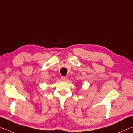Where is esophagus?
Wrapping results in <instances>:
<instances>
[{"instance_id": "esophagus-1", "label": "esophagus", "mask_w": 133, "mask_h": 133, "mask_svg": "<svg viewBox=\"0 0 133 133\" xmlns=\"http://www.w3.org/2000/svg\"><path fill=\"white\" fill-rule=\"evenodd\" d=\"M61 79H62V80H63V81H66L67 79V77H64V76H62Z\"/></svg>"}]
</instances>
